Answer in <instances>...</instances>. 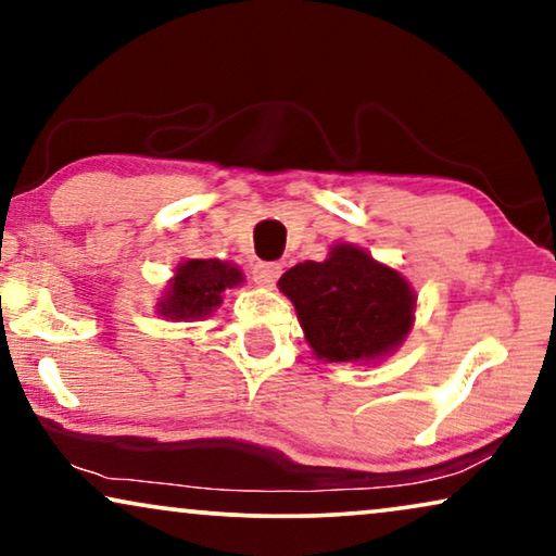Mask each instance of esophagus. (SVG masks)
I'll return each instance as SVG.
<instances>
[{"label":"esophagus","instance_id":"esophagus-1","mask_svg":"<svg viewBox=\"0 0 556 556\" xmlns=\"http://www.w3.org/2000/svg\"><path fill=\"white\" fill-rule=\"evenodd\" d=\"M280 273H283V265L280 263H257L253 268V280L257 286L270 288V286H276Z\"/></svg>","mask_w":556,"mask_h":556}]
</instances>
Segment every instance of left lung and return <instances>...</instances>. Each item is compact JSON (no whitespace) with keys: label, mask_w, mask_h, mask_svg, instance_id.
Wrapping results in <instances>:
<instances>
[{"label":"left lung","mask_w":556,"mask_h":556,"mask_svg":"<svg viewBox=\"0 0 556 556\" xmlns=\"http://www.w3.org/2000/svg\"><path fill=\"white\" fill-rule=\"evenodd\" d=\"M316 359L377 364L405 344L417 293L392 265L352 242H333L326 261L299 263L278 280Z\"/></svg>","instance_id":"8db88e82"}]
</instances>
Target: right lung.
<instances>
[{"mask_svg":"<svg viewBox=\"0 0 556 556\" xmlns=\"http://www.w3.org/2000/svg\"><path fill=\"white\" fill-rule=\"evenodd\" d=\"M245 283V276L235 263L217 261H185L166 280L162 299L156 301V314L169 321H202L215 314L225 291Z\"/></svg>","mask_w":556,"mask_h":556,"instance_id":"1","label":"right lung"}]
</instances>
